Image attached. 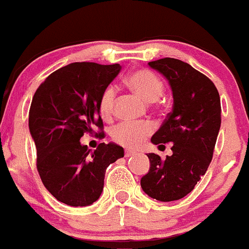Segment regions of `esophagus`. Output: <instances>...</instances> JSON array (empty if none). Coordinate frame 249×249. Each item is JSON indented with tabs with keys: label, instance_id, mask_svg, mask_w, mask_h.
Listing matches in <instances>:
<instances>
[{
	"label": "esophagus",
	"instance_id": "34e87169",
	"mask_svg": "<svg viewBox=\"0 0 249 249\" xmlns=\"http://www.w3.org/2000/svg\"><path fill=\"white\" fill-rule=\"evenodd\" d=\"M134 155H137V152H135V151H133V150H129V148H127V150L124 151L125 157H130V156H134Z\"/></svg>",
	"mask_w": 249,
	"mask_h": 249
}]
</instances>
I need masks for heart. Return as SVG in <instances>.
Segmentation results:
<instances>
[{
	"instance_id": "1",
	"label": "heart",
	"mask_w": 249,
	"mask_h": 249,
	"mask_svg": "<svg viewBox=\"0 0 249 249\" xmlns=\"http://www.w3.org/2000/svg\"><path fill=\"white\" fill-rule=\"evenodd\" d=\"M127 85L134 92H137L146 102H156L164 91V85L160 78L147 69H142L130 74L127 78ZM116 89L109 86L104 89L99 99L98 109L102 117L109 120L114 114ZM153 125L150 122H121L115 125L111 130V138L117 143L127 147H138L143 140L152 133Z\"/></svg>"
}]
</instances>
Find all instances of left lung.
I'll list each match as a JSON object with an SVG mask.
<instances>
[{
	"mask_svg": "<svg viewBox=\"0 0 249 249\" xmlns=\"http://www.w3.org/2000/svg\"><path fill=\"white\" fill-rule=\"evenodd\" d=\"M148 66L165 76L174 98L173 111L151 142L174 145L165 160L148 153L150 170L140 184L156 200H178L193 191L212 160L220 128L219 93L206 75L181 60L165 57Z\"/></svg>",
	"mask_w": 249,
	"mask_h": 249,
	"instance_id": "left-lung-1",
	"label": "left lung"
}]
</instances>
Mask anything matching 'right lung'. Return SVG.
I'll return each instance as SVG.
<instances>
[{
  "label": "right lung",
  "mask_w": 249,
  "mask_h": 249,
  "mask_svg": "<svg viewBox=\"0 0 249 249\" xmlns=\"http://www.w3.org/2000/svg\"><path fill=\"white\" fill-rule=\"evenodd\" d=\"M120 71L119 63H71L51 73L32 98L29 128L37 148V170L45 188L69 206L98 200L107 168L124 156L116 143L102 142L91 152L80 142L94 127L103 130L99 99Z\"/></svg>",
  "instance_id": "obj_1"
}]
</instances>
